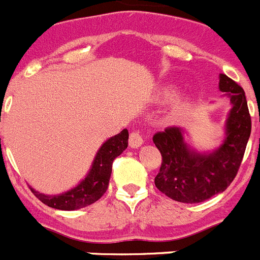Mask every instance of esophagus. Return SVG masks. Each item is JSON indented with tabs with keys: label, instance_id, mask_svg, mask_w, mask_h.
I'll return each instance as SVG.
<instances>
[{
	"label": "esophagus",
	"instance_id": "34e87169",
	"mask_svg": "<svg viewBox=\"0 0 260 260\" xmlns=\"http://www.w3.org/2000/svg\"><path fill=\"white\" fill-rule=\"evenodd\" d=\"M144 144V139L142 136L140 135V132H132L129 135V146L133 147V149H137L141 145Z\"/></svg>",
	"mask_w": 260,
	"mask_h": 260
}]
</instances>
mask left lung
I'll return each instance as SVG.
<instances>
[{
	"instance_id": "1",
	"label": "left lung",
	"mask_w": 260,
	"mask_h": 260,
	"mask_svg": "<svg viewBox=\"0 0 260 260\" xmlns=\"http://www.w3.org/2000/svg\"><path fill=\"white\" fill-rule=\"evenodd\" d=\"M219 89L232 107L224 124V140L214 150L198 151L181 127L166 128L153 141L162 154L155 186L182 203H200L223 193L237 175L251 132L244 89L226 75H219Z\"/></svg>"
}]
</instances>
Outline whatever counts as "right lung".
I'll use <instances>...</instances> for the list:
<instances>
[{
    "label": "right lung",
    "mask_w": 260,
    "mask_h": 260,
    "mask_svg": "<svg viewBox=\"0 0 260 260\" xmlns=\"http://www.w3.org/2000/svg\"><path fill=\"white\" fill-rule=\"evenodd\" d=\"M128 136H129L128 129H123L120 133L106 140L95 153L86 176L70 190L50 196V194L40 193L32 186L29 188L41 202L53 209L74 211L92 205L100 200L106 191L111 176L113 160L127 149Z\"/></svg>",
    "instance_id": "1"
}]
</instances>
